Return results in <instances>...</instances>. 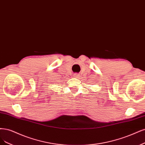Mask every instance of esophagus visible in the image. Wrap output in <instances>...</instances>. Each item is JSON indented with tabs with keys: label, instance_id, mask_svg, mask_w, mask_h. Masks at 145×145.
I'll use <instances>...</instances> for the list:
<instances>
[{
	"label": "esophagus",
	"instance_id": "obj_1",
	"mask_svg": "<svg viewBox=\"0 0 145 145\" xmlns=\"http://www.w3.org/2000/svg\"><path fill=\"white\" fill-rule=\"evenodd\" d=\"M73 76H74V78H78V77H79V75H78V74H74Z\"/></svg>",
	"mask_w": 145,
	"mask_h": 145
}]
</instances>
